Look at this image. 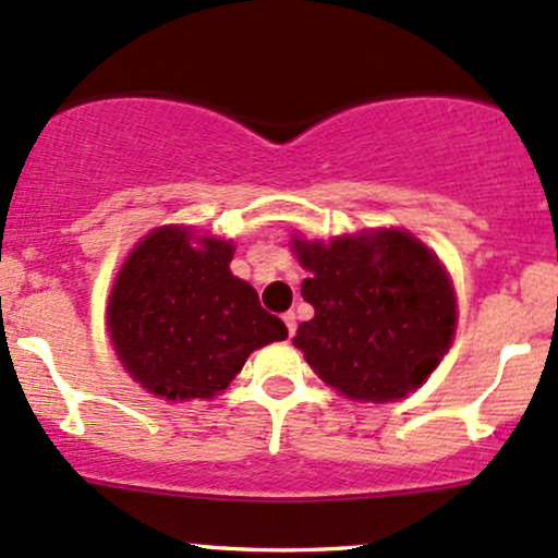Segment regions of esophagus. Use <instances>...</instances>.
I'll use <instances>...</instances> for the list:
<instances>
[{
	"label": "esophagus",
	"mask_w": 558,
	"mask_h": 558,
	"mask_svg": "<svg viewBox=\"0 0 558 558\" xmlns=\"http://www.w3.org/2000/svg\"><path fill=\"white\" fill-rule=\"evenodd\" d=\"M281 319H284V325H287V332H290V335H295V329H298L295 314H292V311H287V314L281 316Z\"/></svg>",
	"instance_id": "obj_1"
}]
</instances>
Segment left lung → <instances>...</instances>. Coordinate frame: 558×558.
<instances>
[{
    "label": "left lung",
    "instance_id": "left-lung-1",
    "mask_svg": "<svg viewBox=\"0 0 558 558\" xmlns=\"http://www.w3.org/2000/svg\"><path fill=\"white\" fill-rule=\"evenodd\" d=\"M314 319L292 343L316 375L353 401H397L439 367L454 335L458 303L439 257L399 229L359 231L329 242L292 239Z\"/></svg>",
    "mask_w": 558,
    "mask_h": 558
}]
</instances>
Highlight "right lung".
<instances>
[{
	"mask_svg": "<svg viewBox=\"0 0 558 558\" xmlns=\"http://www.w3.org/2000/svg\"><path fill=\"white\" fill-rule=\"evenodd\" d=\"M233 242L161 226L113 279L109 332L119 362L167 401L213 399L255 349L287 338L279 316L231 274Z\"/></svg>",
	"mask_w": 558,
	"mask_h": 558,
	"instance_id": "1",
	"label": "right lung"
}]
</instances>
